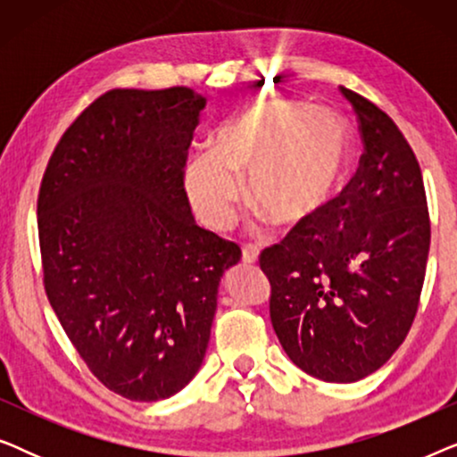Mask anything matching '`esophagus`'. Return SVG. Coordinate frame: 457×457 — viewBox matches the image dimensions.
I'll return each instance as SVG.
<instances>
[{"label": "esophagus", "mask_w": 457, "mask_h": 457, "mask_svg": "<svg viewBox=\"0 0 457 457\" xmlns=\"http://www.w3.org/2000/svg\"><path fill=\"white\" fill-rule=\"evenodd\" d=\"M258 255H260V249H258V245H252V243H249V245H243V264H255V262H258Z\"/></svg>", "instance_id": "1"}]
</instances>
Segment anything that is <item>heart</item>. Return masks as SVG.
Instances as JSON below:
<instances>
[{
	"instance_id": "b5f03b06",
	"label": "heart",
	"mask_w": 457,
	"mask_h": 457,
	"mask_svg": "<svg viewBox=\"0 0 457 457\" xmlns=\"http://www.w3.org/2000/svg\"><path fill=\"white\" fill-rule=\"evenodd\" d=\"M352 137L341 114L305 102L270 99L228 118L212 155L185 166L187 197L210 228L235 220L239 180L249 204L280 227H297L327 208L347 170Z\"/></svg>"
}]
</instances>
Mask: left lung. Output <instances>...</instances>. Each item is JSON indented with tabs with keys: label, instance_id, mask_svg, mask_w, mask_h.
Wrapping results in <instances>:
<instances>
[{
	"label": "left lung",
	"instance_id": "left-lung-1",
	"mask_svg": "<svg viewBox=\"0 0 457 457\" xmlns=\"http://www.w3.org/2000/svg\"><path fill=\"white\" fill-rule=\"evenodd\" d=\"M364 154L320 214L268 247L270 320L295 366L327 383H355L397 352L414 322L430 220L418 160L397 124L341 87Z\"/></svg>",
	"mask_w": 457,
	"mask_h": 457
}]
</instances>
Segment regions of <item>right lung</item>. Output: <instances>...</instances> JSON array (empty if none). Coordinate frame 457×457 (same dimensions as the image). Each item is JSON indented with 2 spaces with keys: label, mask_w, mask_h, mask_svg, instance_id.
Here are the masks:
<instances>
[{
  "label": "right lung",
  "mask_w": 457,
  "mask_h": 457,
  "mask_svg": "<svg viewBox=\"0 0 457 457\" xmlns=\"http://www.w3.org/2000/svg\"><path fill=\"white\" fill-rule=\"evenodd\" d=\"M205 97L114 89L74 120L43 174V283L68 339L110 391L158 402L195 377L235 243L197 227L185 162Z\"/></svg>",
  "instance_id": "add662e5"
}]
</instances>
